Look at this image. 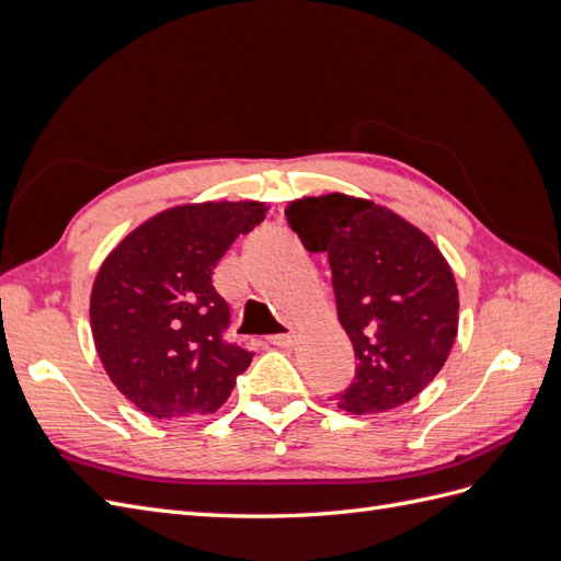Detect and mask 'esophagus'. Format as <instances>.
I'll list each match as a JSON object with an SVG mask.
<instances>
[{"mask_svg":"<svg viewBox=\"0 0 561 561\" xmlns=\"http://www.w3.org/2000/svg\"><path fill=\"white\" fill-rule=\"evenodd\" d=\"M268 342L274 344V346H283V348H287V346H293V344H295V332L290 330V332H285V334H274V336H268Z\"/></svg>","mask_w":561,"mask_h":561,"instance_id":"1","label":"esophagus"}]
</instances>
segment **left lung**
<instances>
[{
	"mask_svg": "<svg viewBox=\"0 0 561 561\" xmlns=\"http://www.w3.org/2000/svg\"><path fill=\"white\" fill-rule=\"evenodd\" d=\"M309 252H328L336 316L358 367L342 410L377 414L410 402L443 369L458 330V290L443 252L393 210L346 194L285 210Z\"/></svg>",
	"mask_w": 561,
	"mask_h": 561,
	"instance_id": "8db88e82",
	"label": "left lung"
}]
</instances>
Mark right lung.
Wrapping results in <instances>:
<instances>
[{
	"label": "right lung",
	"mask_w": 561,
	"mask_h": 561,
	"mask_svg": "<svg viewBox=\"0 0 561 561\" xmlns=\"http://www.w3.org/2000/svg\"><path fill=\"white\" fill-rule=\"evenodd\" d=\"M260 201L168 208L118 243L91 293V332L112 383L140 412L184 421L222 407L252 353L229 344L213 268L266 217Z\"/></svg>",
	"instance_id": "add662e5"
}]
</instances>
